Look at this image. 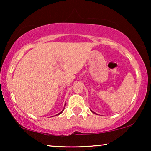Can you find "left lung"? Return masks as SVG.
<instances>
[{"instance_id": "8db88e82", "label": "left lung", "mask_w": 151, "mask_h": 151, "mask_svg": "<svg viewBox=\"0 0 151 151\" xmlns=\"http://www.w3.org/2000/svg\"><path fill=\"white\" fill-rule=\"evenodd\" d=\"M92 111V112L93 113H95V112H93V111ZM96 114H97V113H96ZM97 115H98V114H97Z\"/></svg>"}]
</instances>
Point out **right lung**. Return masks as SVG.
Masks as SVG:
<instances>
[{
	"label": "right lung",
	"mask_w": 151,
	"mask_h": 151,
	"mask_svg": "<svg viewBox=\"0 0 151 151\" xmlns=\"http://www.w3.org/2000/svg\"><path fill=\"white\" fill-rule=\"evenodd\" d=\"M63 111H64V109H63V111H61V112H60V113H58V114H57L56 115H60V113H63Z\"/></svg>",
	"instance_id": "obj_1"
}]
</instances>
